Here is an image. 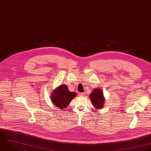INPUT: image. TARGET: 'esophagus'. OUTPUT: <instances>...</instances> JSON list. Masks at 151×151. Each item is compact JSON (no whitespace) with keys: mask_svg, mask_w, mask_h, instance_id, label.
Segmentation results:
<instances>
[{"mask_svg":"<svg viewBox=\"0 0 151 151\" xmlns=\"http://www.w3.org/2000/svg\"><path fill=\"white\" fill-rule=\"evenodd\" d=\"M79 95L80 96H82L85 95V93H79Z\"/></svg>","mask_w":151,"mask_h":151,"instance_id":"1","label":"esophagus"}]
</instances>
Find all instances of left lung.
<instances>
[{"mask_svg": "<svg viewBox=\"0 0 151 151\" xmlns=\"http://www.w3.org/2000/svg\"><path fill=\"white\" fill-rule=\"evenodd\" d=\"M93 106L96 109H101L104 105V98L102 91L101 89H95L89 95Z\"/></svg>", "mask_w": 151, "mask_h": 151, "instance_id": "left-lung-1", "label": "left lung"}]
</instances>
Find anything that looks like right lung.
I'll use <instances>...</instances> for the list:
<instances>
[{"label":"right lung","mask_w":151,"mask_h":151,"mask_svg":"<svg viewBox=\"0 0 151 151\" xmlns=\"http://www.w3.org/2000/svg\"><path fill=\"white\" fill-rule=\"evenodd\" d=\"M76 95V93L68 91V87L62 84L56 88L51 96L52 102L60 109L66 108L72 99Z\"/></svg>","instance_id":"1"}]
</instances>
